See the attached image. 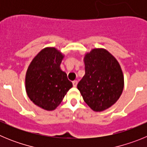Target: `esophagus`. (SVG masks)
Returning a JSON list of instances; mask_svg holds the SVG:
<instances>
[{
    "mask_svg": "<svg viewBox=\"0 0 147 147\" xmlns=\"http://www.w3.org/2000/svg\"><path fill=\"white\" fill-rule=\"evenodd\" d=\"M77 84H78V81H77V80H75V81L73 82V85H74V87H75V88H76V87L77 86Z\"/></svg>",
    "mask_w": 147,
    "mask_h": 147,
    "instance_id": "esophagus-1",
    "label": "esophagus"
}]
</instances>
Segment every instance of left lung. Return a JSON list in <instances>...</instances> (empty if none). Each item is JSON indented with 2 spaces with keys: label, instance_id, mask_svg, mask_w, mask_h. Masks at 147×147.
<instances>
[{
  "label": "left lung",
  "instance_id": "8db88e82",
  "mask_svg": "<svg viewBox=\"0 0 147 147\" xmlns=\"http://www.w3.org/2000/svg\"><path fill=\"white\" fill-rule=\"evenodd\" d=\"M85 74L77 88L90 108L101 112L117 102L124 89V75L117 59L106 49H94L84 57Z\"/></svg>",
  "mask_w": 147,
  "mask_h": 147
}]
</instances>
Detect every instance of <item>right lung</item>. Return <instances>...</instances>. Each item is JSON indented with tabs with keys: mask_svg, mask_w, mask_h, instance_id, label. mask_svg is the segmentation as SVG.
<instances>
[{
	"mask_svg": "<svg viewBox=\"0 0 147 147\" xmlns=\"http://www.w3.org/2000/svg\"><path fill=\"white\" fill-rule=\"evenodd\" d=\"M64 55L55 48H45L30 63L26 74V90L34 105L45 110H55L73 87L60 68Z\"/></svg>",
	"mask_w": 147,
	"mask_h": 147,
	"instance_id": "right-lung-1",
	"label": "right lung"
}]
</instances>
